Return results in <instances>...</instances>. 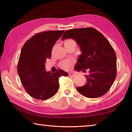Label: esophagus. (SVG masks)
I'll return each instance as SVG.
<instances>
[{
    "label": "esophagus",
    "mask_w": 132,
    "mask_h": 132,
    "mask_svg": "<svg viewBox=\"0 0 132 132\" xmlns=\"http://www.w3.org/2000/svg\"><path fill=\"white\" fill-rule=\"evenodd\" d=\"M69 76L71 77H75L76 76V75L74 73H69Z\"/></svg>",
    "instance_id": "obj_1"
}]
</instances>
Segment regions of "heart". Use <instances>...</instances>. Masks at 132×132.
Instances as JSON below:
<instances>
[{
	"instance_id": "obj_1",
	"label": "heart",
	"mask_w": 132,
	"mask_h": 132,
	"mask_svg": "<svg viewBox=\"0 0 132 132\" xmlns=\"http://www.w3.org/2000/svg\"><path fill=\"white\" fill-rule=\"evenodd\" d=\"M70 44H75L76 45V42L72 39H68L65 41L64 45H70ZM74 61L73 60H66L62 61L60 63V67L62 69L64 70H69L72 67Z\"/></svg>"
}]
</instances>
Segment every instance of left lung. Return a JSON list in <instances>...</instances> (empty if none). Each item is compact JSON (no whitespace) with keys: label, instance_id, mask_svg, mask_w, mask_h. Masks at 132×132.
<instances>
[{"label":"left lung","instance_id":"left-lung-1","mask_svg":"<svg viewBox=\"0 0 132 132\" xmlns=\"http://www.w3.org/2000/svg\"><path fill=\"white\" fill-rule=\"evenodd\" d=\"M68 38L76 41L81 52L75 70H89V74L85 76L86 84L78 87L77 90L89 98L105 95L117 76V57L111 44L102 34L93 27L68 30L64 32L62 39Z\"/></svg>","mask_w":132,"mask_h":132}]
</instances>
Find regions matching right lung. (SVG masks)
I'll list each match as a JSON object with an SVG mask.
<instances>
[{"mask_svg":"<svg viewBox=\"0 0 132 132\" xmlns=\"http://www.w3.org/2000/svg\"><path fill=\"white\" fill-rule=\"evenodd\" d=\"M64 30L37 33L24 44L18 64V73L22 85L31 96L46 100L54 96L59 87V78L68 74L61 69L51 73L45 70L46 59H50L56 41Z\"/></svg>","mask_w":132,"mask_h":132,"instance_id":"1","label":"right lung"}]
</instances>
